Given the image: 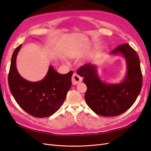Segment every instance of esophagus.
Wrapping results in <instances>:
<instances>
[{
    "label": "esophagus",
    "instance_id": "1",
    "mask_svg": "<svg viewBox=\"0 0 151 151\" xmlns=\"http://www.w3.org/2000/svg\"><path fill=\"white\" fill-rule=\"evenodd\" d=\"M71 80L72 84L73 85H76L82 81V78L76 73H73L71 78Z\"/></svg>",
    "mask_w": 151,
    "mask_h": 151
}]
</instances>
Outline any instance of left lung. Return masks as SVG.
<instances>
[{"label": "left lung", "mask_w": 151, "mask_h": 151, "mask_svg": "<svg viewBox=\"0 0 151 151\" xmlns=\"http://www.w3.org/2000/svg\"><path fill=\"white\" fill-rule=\"evenodd\" d=\"M110 54L120 55L126 60V75L120 83L102 81L97 66L91 63L81 66L77 73L84 78L87 86L85 99L88 106L97 114L113 117L124 113L134 103L141 90L142 76L138 55L129 44L120 45Z\"/></svg>", "instance_id": "1"}]
</instances>
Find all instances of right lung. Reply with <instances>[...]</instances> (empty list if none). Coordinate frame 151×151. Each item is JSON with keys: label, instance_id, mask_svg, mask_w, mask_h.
<instances>
[{"label": "right lung", "instance_id": "obj_1", "mask_svg": "<svg viewBox=\"0 0 151 151\" xmlns=\"http://www.w3.org/2000/svg\"><path fill=\"white\" fill-rule=\"evenodd\" d=\"M22 45L12 56L8 76L9 86L16 102L25 112L36 118H45L60 109L71 86L70 71L60 74L50 65L43 80L32 82L23 78L17 70L16 58Z\"/></svg>", "mask_w": 151, "mask_h": 151}]
</instances>
